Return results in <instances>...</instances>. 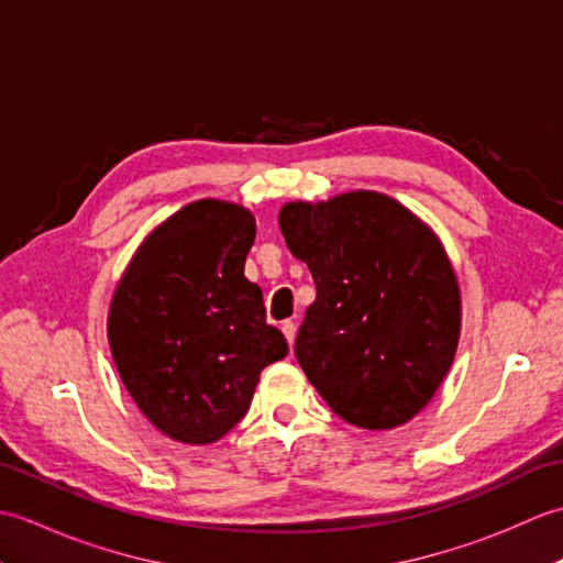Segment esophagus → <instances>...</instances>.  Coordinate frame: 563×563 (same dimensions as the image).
<instances>
[{"instance_id":"1","label":"esophagus","mask_w":563,"mask_h":563,"mask_svg":"<svg viewBox=\"0 0 563 563\" xmlns=\"http://www.w3.org/2000/svg\"><path fill=\"white\" fill-rule=\"evenodd\" d=\"M283 333H285V339H288V343L292 345L295 343V333H297V324H295L292 319L283 321Z\"/></svg>"}]
</instances>
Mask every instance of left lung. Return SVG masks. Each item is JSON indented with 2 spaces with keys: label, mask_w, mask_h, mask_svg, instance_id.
Here are the masks:
<instances>
[{
  "label": "left lung",
  "mask_w": 563,
  "mask_h": 563,
  "mask_svg": "<svg viewBox=\"0 0 563 563\" xmlns=\"http://www.w3.org/2000/svg\"><path fill=\"white\" fill-rule=\"evenodd\" d=\"M278 220L317 285L295 341L307 379L357 428L411 421L460 341V285L438 236L373 190L288 202Z\"/></svg>",
  "instance_id": "left-lung-1"
}]
</instances>
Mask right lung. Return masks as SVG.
Here are the masks:
<instances>
[{
    "instance_id": "right-lung-1",
    "label": "right lung",
    "mask_w": 563,
    "mask_h": 563,
    "mask_svg": "<svg viewBox=\"0 0 563 563\" xmlns=\"http://www.w3.org/2000/svg\"><path fill=\"white\" fill-rule=\"evenodd\" d=\"M254 214L198 200L154 230L118 283L109 343L140 411L164 435L208 445L242 421L261 369L288 355L244 278Z\"/></svg>"
}]
</instances>
